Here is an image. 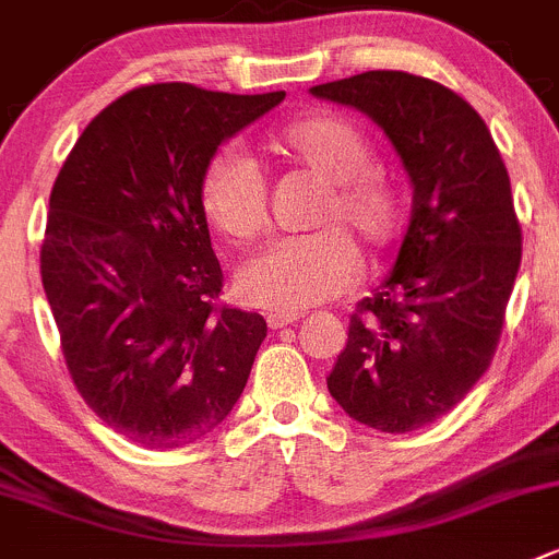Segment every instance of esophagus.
Listing matches in <instances>:
<instances>
[{"mask_svg": "<svg viewBox=\"0 0 559 559\" xmlns=\"http://www.w3.org/2000/svg\"><path fill=\"white\" fill-rule=\"evenodd\" d=\"M265 321H269V326L271 329H285V326H290V323H296L299 321V316H285V312H269V318H265Z\"/></svg>", "mask_w": 559, "mask_h": 559, "instance_id": "34e87169", "label": "esophagus"}]
</instances>
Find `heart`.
I'll return each instance as SVG.
<instances>
[{"label": "heart", "mask_w": 559, "mask_h": 559, "mask_svg": "<svg viewBox=\"0 0 559 559\" xmlns=\"http://www.w3.org/2000/svg\"><path fill=\"white\" fill-rule=\"evenodd\" d=\"M280 156L301 164L326 183L318 222H343L370 249H384L401 230V197L373 173L376 156L362 131L334 115L301 117L271 136ZM203 214L222 236L249 241L263 230L265 183L243 153L225 147L200 178ZM359 276V254L337 227L274 241L247 260L238 274L241 296L271 312L310 310L337 299Z\"/></svg>", "instance_id": "1"}]
</instances>
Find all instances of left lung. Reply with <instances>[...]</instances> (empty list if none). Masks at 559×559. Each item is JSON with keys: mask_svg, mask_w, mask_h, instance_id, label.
<instances>
[{"mask_svg": "<svg viewBox=\"0 0 559 559\" xmlns=\"http://www.w3.org/2000/svg\"><path fill=\"white\" fill-rule=\"evenodd\" d=\"M310 93L368 115L412 183L395 265L359 301L326 376L350 419L408 433L459 406L499 343L522 263L508 169L483 117L439 82L368 71Z\"/></svg>", "mask_w": 559, "mask_h": 559, "instance_id": "8db88e82", "label": "left lung"}]
</instances>
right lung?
<instances>
[{
	"label": "right lung",
	"mask_w": 559,
	"mask_h": 559,
	"mask_svg": "<svg viewBox=\"0 0 559 559\" xmlns=\"http://www.w3.org/2000/svg\"><path fill=\"white\" fill-rule=\"evenodd\" d=\"M151 84L82 131L49 197L40 276L84 403L129 442L183 448L227 419L265 337L216 307L222 265L200 205L219 145L283 104Z\"/></svg>",
	"instance_id": "right-lung-1"
}]
</instances>
